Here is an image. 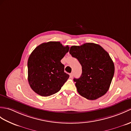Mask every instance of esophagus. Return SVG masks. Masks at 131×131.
<instances>
[{
    "instance_id": "obj_1",
    "label": "esophagus",
    "mask_w": 131,
    "mask_h": 131,
    "mask_svg": "<svg viewBox=\"0 0 131 131\" xmlns=\"http://www.w3.org/2000/svg\"><path fill=\"white\" fill-rule=\"evenodd\" d=\"M73 76H74V73L71 72L70 74V78H73Z\"/></svg>"
}]
</instances>
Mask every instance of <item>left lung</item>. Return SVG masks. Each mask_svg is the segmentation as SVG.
Listing matches in <instances>:
<instances>
[{"label": "left lung", "mask_w": 131, "mask_h": 131, "mask_svg": "<svg viewBox=\"0 0 131 131\" xmlns=\"http://www.w3.org/2000/svg\"><path fill=\"white\" fill-rule=\"evenodd\" d=\"M69 53L82 66L80 78L74 79L79 94L89 100L104 95L109 90L114 74V65L109 53L94 43L72 46Z\"/></svg>", "instance_id": "obj_1"}]
</instances>
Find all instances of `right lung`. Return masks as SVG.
Masks as SVG:
<instances>
[{
	"label": "right lung",
	"instance_id": "right-lung-1",
	"mask_svg": "<svg viewBox=\"0 0 131 131\" xmlns=\"http://www.w3.org/2000/svg\"><path fill=\"white\" fill-rule=\"evenodd\" d=\"M69 50L60 42L43 43L32 51L28 60V80L35 93L48 96L57 93L68 80L61 60Z\"/></svg>",
	"mask_w": 131,
	"mask_h": 131
}]
</instances>
